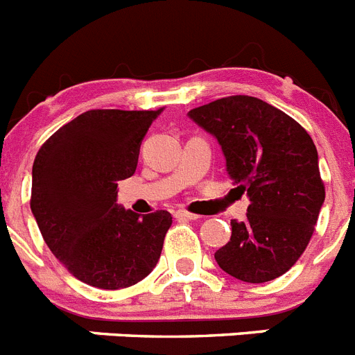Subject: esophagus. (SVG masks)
Returning a JSON list of instances; mask_svg holds the SVG:
<instances>
[{
  "instance_id": "obj_1",
  "label": "esophagus",
  "mask_w": 355,
  "mask_h": 355,
  "mask_svg": "<svg viewBox=\"0 0 355 355\" xmlns=\"http://www.w3.org/2000/svg\"><path fill=\"white\" fill-rule=\"evenodd\" d=\"M174 216L175 218H180V220H183V218L184 220H197V218H199V215L187 211V209H175Z\"/></svg>"
}]
</instances>
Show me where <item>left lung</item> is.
I'll return each instance as SVG.
<instances>
[{
	"label": "left lung",
	"instance_id": "left-lung-1",
	"mask_svg": "<svg viewBox=\"0 0 355 355\" xmlns=\"http://www.w3.org/2000/svg\"><path fill=\"white\" fill-rule=\"evenodd\" d=\"M188 117L215 137L234 190L250 200L245 220H231V240L215 252L218 266L245 283L283 275L306 250L325 200L311 137L250 96L222 97Z\"/></svg>",
	"mask_w": 355,
	"mask_h": 355
}]
</instances>
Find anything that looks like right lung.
<instances>
[{"instance_id":"right-lung-1","label":"right lung","mask_w":355,"mask_h":355,"mask_svg":"<svg viewBox=\"0 0 355 355\" xmlns=\"http://www.w3.org/2000/svg\"><path fill=\"white\" fill-rule=\"evenodd\" d=\"M158 112L90 110L51 135L31 171V213L56 259L101 290H121L153 272L172 224L117 202V181L135 174Z\"/></svg>"}]
</instances>
